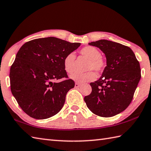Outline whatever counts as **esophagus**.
Listing matches in <instances>:
<instances>
[{"label": "esophagus", "mask_w": 151, "mask_h": 151, "mask_svg": "<svg viewBox=\"0 0 151 151\" xmlns=\"http://www.w3.org/2000/svg\"><path fill=\"white\" fill-rule=\"evenodd\" d=\"M81 86V84H78V83H75V88H78L80 86Z\"/></svg>", "instance_id": "34e87169"}]
</instances>
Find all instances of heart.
Instances as JSON below:
<instances>
[{"mask_svg":"<svg viewBox=\"0 0 151 151\" xmlns=\"http://www.w3.org/2000/svg\"><path fill=\"white\" fill-rule=\"evenodd\" d=\"M82 56L89 60L86 69L89 70L86 73H75L70 76V78L77 82H86L93 81L97 77L96 73L91 70L100 74L104 71L106 67V61L101 55V52L97 48L93 46H86L80 50ZM75 54L69 52L64 57L63 60V67L67 73H72L75 70Z\"/></svg>","mask_w":151,"mask_h":151,"instance_id":"obj_1","label":"heart"}]
</instances>
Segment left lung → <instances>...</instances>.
Listing matches in <instances>:
<instances>
[{"label":"left lung","instance_id":"obj_1","mask_svg":"<svg viewBox=\"0 0 151 151\" xmlns=\"http://www.w3.org/2000/svg\"><path fill=\"white\" fill-rule=\"evenodd\" d=\"M105 54L106 67L98 81L90 83L92 91L84 97L95 115L110 117L124 111L132 102L141 78L140 65L130 47L101 40L89 43Z\"/></svg>","mask_w":151,"mask_h":151}]
</instances>
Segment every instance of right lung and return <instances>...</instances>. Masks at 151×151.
I'll list each match as a JSON object with an SVG mask.
<instances>
[{
	"label": "right lung",
	"instance_id": "1",
	"mask_svg": "<svg viewBox=\"0 0 151 151\" xmlns=\"http://www.w3.org/2000/svg\"><path fill=\"white\" fill-rule=\"evenodd\" d=\"M81 46L54 37L31 40L22 45L9 72L11 91L21 108L36 119H47L61 110L75 82L69 79L63 60ZM65 78L56 83L54 81Z\"/></svg>",
	"mask_w": 151,
	"mask_h": 151
}]
</instances>
